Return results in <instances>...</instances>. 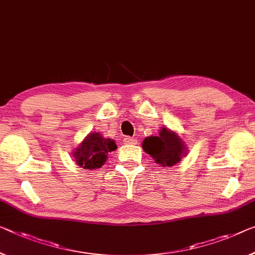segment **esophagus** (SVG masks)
<instances>
[{"mask_svg":"<svg viewBox=\"0 0 255 255\" xmlns=\"http://www.w3.org/2000/svg\"><path fill=\"white\" fill-rule=\"evenodd\" d=\"M123 141L128 144H135L136 143V140L134 138H131V136H124Z\"/></svg>","mask_w":255,"mask_h":255,"instance_id":"1","label":"esophagus"}]
</instances>
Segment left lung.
<instances>
[{
  "instance_id": "left-lung-1",
  "label": "left lung",
  "mask_w": 255,
  "mask_h": 255,
  "mask_svg": "<svg viewBox=\"0 0 255 255\" xmlns=\"http://www.w3.org/2000/svg\"><path fill=\"white\" fill-rule=\"evenodd\" d=\"M143 150L162 166H173L181 160L186 148L174 132L163 128L157 136H149L142 142Z\"/></svg>"
}]
</instances>
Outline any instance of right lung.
Masks as SVG:
<instances>
[{
    "label": "right lung",
    "mask_w": 255,
    "mask_h": 255,
    "mask_svg": "<svg viewBox=\"0 0 255 255\" xmlns=\"http://www.w3.org/2000/svg\"><path fill=\"white\" fill-rule=\"evenodd\" d=\"M115 149L116 144L112 139H106L99 133H92L74 151V157L80 166L95 170L103 166L108 152Z\"/></svg>",
    "instance_id": "obj_1"
}]
</instances>
